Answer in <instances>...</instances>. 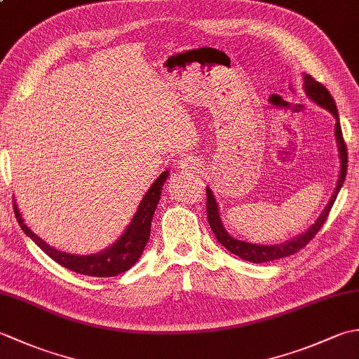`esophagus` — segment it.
I'll return each mask as SVG.
<instances>
[{
  "label": "esophagus",
  "instance_id": "obj_1",
  "mask_svg": "<svg viewBox=\"0 0 359 359\" xmlns=\"http://www.w3.org/2000/svg\"><path fill=\"white\" fill-rule=\"evenodd\" d=\"M180 168H182V171H194V170H197V163H196V160L191 157H184L180 160Z\"/></svg>",
  "mask_w": 359,
  "mask_h": 359
}]
</instances>
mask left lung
<instances>
[{"mask_svg":"<svg viewBox=\"0 0 359 359\" xmlns=\"http://www.w3.org/2000/svg\"><path fill=\"white\" fill-rule=\"evenodd\" d=\"M304 85H306V93L309 94L311 100H313L318 104H321L323 108L329 109L333 114V117L337 118L334 134H337L339 158H341L339 180L337 184V188H334V193L332 196L329 205H327L325 210L323 211V215L319 216L316 222L310 226V230L306 231L304 234H301L299 238H294L293 241L280 243V245H256V243L243 242V241L231 238V236L225 231L222 222H220L219 210H217V203H216L215 196H212L211 189L207 188V217H208V224L211 226V231L215 233L217 241L222 243V245L228 251H231L233 255L239 256L241 259H243V261H248V262H253V264L270 262V261H276V259H280V257L292 256V255L297 253L299 250H302L311 239L315 238L316 233L321 230L323 225L325 224V220H327V217H329V212L333 207V203H334V201H337V196L339 193V189H341L342 184H344V180H346L348 156H347V144L344 142V137H342V131H341V123H339L337 104H334L333 97L330 95L329 90H327V88L323 85V83L316 81L313 77H311V75H309V74L304 75Z\"/></svg>","mask_w":359,"mask_h":359,"instance_id":"obj_1","label":"left lung"}]
</instances>
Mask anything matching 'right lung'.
<instances>
[{"mask_svg":"<svg viewBox=\"0 0 359 359\" xmlns=\"http://www.w3.org/2000/svg\"><path fill=\"white\" fill-rule=\"evenodd\" d=\"M166 177H168L166 171L158 175L157 180L148 189V193L144 194V197L139 205V210H137L135 216L133 217V222L129 224L123 236H121V238L114 243L112 247L97 255L77 256L71 253H63V251H58L55 248L49 247L48 243L38 238L35 233L30 231L27 225H25L17 210V205H13V211H15V216H17L18 224L22 228V231H25L29 238L32 239L36 245L40 247L49 257H52L57 264L66 266V269H69L75 273L86 274V276L112 278L131 269V266L139 261V257L142 256L144 245H147V242L149 239L151 220H152V216H154L156 207L160 201L162 185L165 184Z\"/></svg>","mask_w":359,"mask_h":359,"instance_id":"right-lung-1","label":"right lung"}]
</instances>
